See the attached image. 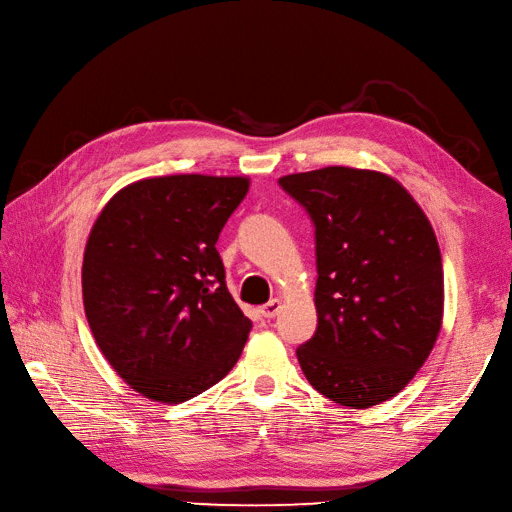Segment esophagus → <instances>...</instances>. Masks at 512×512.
<instances>
[{"mask_svg":"<svg viewBox=\"0 0 512 512\" xmlns=\"http://www.w3.org/2000/svg\"><path fill=\"white\" fill-rule=\"evenodd\" d=\"M280 309H282V301L280 299H271L269 303H265L260 307V314L265 316V318H275L277 314H280Z\"/></svg>","mask_w":512,"mask_h":512,"instance_id":"1","label":"esophagus"}]
</instances>
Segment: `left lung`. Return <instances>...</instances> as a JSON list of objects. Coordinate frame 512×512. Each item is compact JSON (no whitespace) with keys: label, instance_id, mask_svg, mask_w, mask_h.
I'll use <instances>...</instances> for the list:
<instances>
[{"label":"left lung","instance_id":"obj_1","mask_svg":"<svg viewBox=\"0 0 512 512\" xmlns=\"http://www.w3.org/2000/svg\"><path fill=\"white\" fill-rule=\"evenodd\" d=\"M316 224V335L297 350L305 378L339 406L395 397L442 329L436 232L412 194L380 170L327 166L280 179Z\"/></svg>","mask_w":512,"mask_h":512}]
</instances>
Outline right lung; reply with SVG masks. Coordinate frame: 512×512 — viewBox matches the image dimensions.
I'll use <instances>...</instances> for the list:
<instances>
[{"label": "right lung", "instance_id": "right-lung-1", "mask_svg": "<svg viewBox=\"0 0 512 512\" xmlns=\"http://www.w3.org/2000/svg\"><path fill=\"white\" fill-rule=\"evenodd\" d=\"M247 177L164 175L121 188L91 226L83 305L104 359L136 393L181 404L235 367L250 335L218 237Z\"/></svg>", "mask_w": 512, "mask_h": 512}]
</instances>
